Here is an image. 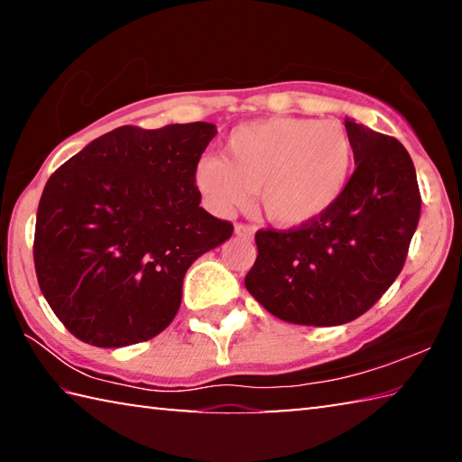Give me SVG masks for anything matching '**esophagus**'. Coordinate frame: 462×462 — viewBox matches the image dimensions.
<instances>
[{
    "label": "esophagus",
    "mask_w": 462,
    "mask_h": 462,
    "mask_svg": "<svg viewBox=\"0 0 462 462\" xmlns=\"http://www.w3.org/2000/svg\"><path fill=\"white\" fill-rule=\"evenodd\" d=\"M234 234H236V236H240V238H253L254 236V228L253 226H248V224H236L234 226Z\"/></svg>",
    "instance_id": "esophagus-1"
}]
</instances>
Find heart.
Listing matches in <instances>:
<instances>
[{
    "label": "heart",
    "mask_w": 462,
    "mask_h": 462,
    "mask_svg": "<svg viewBox=\"0 0 462 462\" xmlns=\"http://www.w3.org/2000/svg\"><path fill=\"white\" fill-rule=\"evenodd\" d=\"M353 165V138L340 122L281 116L234 128L224 156H201L193 181L216 214L245 208L259 191L273 222L303 226L342 198Z\"/></svg>",
    "instance_id": "obj_1"
}]
</instances>
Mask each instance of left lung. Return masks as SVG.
Here are the masks:
<instances>
[{"mask_svg":"<svg viewBox=\"0 0 462 462\" xmlns=\"http://www.w3.org/2000/svg\"><path fill=\"white\" fill-rule=\"evenodd\" d=\"M355 173L342 198L293 230H259L248 293L273 316L301 326H340L373 308L400 275L418 228L421 198L400 140L344 120Z\"/></svg>","mask_w":462,"mask_h":462,"instance_id":"left-lung-1","label":"left lung"}]
</instances>
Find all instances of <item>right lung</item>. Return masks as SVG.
<instances>
[{
	"label": "right lung",
	"instance_id": "right-lung-1",
	"mask_svg": "<svg viewBox=\"0 0 462 462\" xmlns=\"http://www.w3.org/2000/svg\"><path fill=\"white\" fill-rule=\"evenodd\" d=\"M214 124L122 126L51 175L36 214L34 267L69 332L101 348L154 338L181 306L193 261L232 236L199 208L195 165Z\"/></svg>",
	"mask_w": 462,
	"mask_h": 462
}]
</instances>
